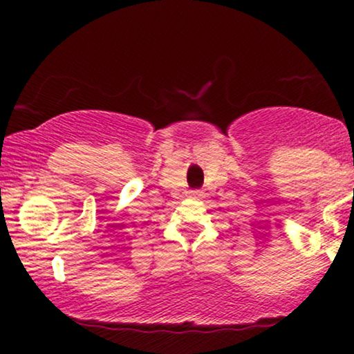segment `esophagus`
<instances>
[{"mask_svg":"<svg viewBox=\"0 0 354 354\" xmlns=\"http://www.w3.org/2000/svg\"><path fill=\"white\" fill-rule=\"evenodd\" d=\"M191 196L193 198H203V191H191Z\"/></svg>","mask_w":354,"mask_h":354,"instance_id":"obj_1","label":"esophagus"}]
</instances>
